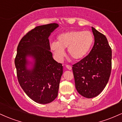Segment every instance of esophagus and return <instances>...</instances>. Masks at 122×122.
Returning <instances> with one entry per match:
<instances>
[{"mask_svg": "<svg viewBox=\"0 0 122 122\" xmlns=\"http://www.w3.org/2000/svg\"><path fill=\"white\" fill-rule=\"evenodd\" d=\"M66 68L68 70H71V69H72V66H71V65H66Z\"/></svg>", "mask_w": 122, "mask_h": 122, "instance_id": "obj_1", "label": "esophagus"}]
</instances>
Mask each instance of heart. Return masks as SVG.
Here are the masks:
<instances>
[{"label":"heart","mask_w":122,"mask_h":122,"mask_svg":"<svg viewBox=\"0 0 122 122\" xmlns=\"http://www.w3.org/2000/svg\"><path fill=\"white\" fill-rule=\"evenodd\" d=\"M94 42L92 33L88 31L71 30L61 33L57 37V42L50 43V49L58 60H62L66 48L69 56L75 60L85 56Z\"/></svg>","instance_id":"heart-1"}]
</instances>
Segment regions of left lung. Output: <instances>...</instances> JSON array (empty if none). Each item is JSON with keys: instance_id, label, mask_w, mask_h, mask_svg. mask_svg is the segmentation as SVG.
Returning a JSON list of instances; mask_svg holds the SVG:
<instances>
[{"instance_id": "8db88e82", "label": "left lung", "mask_w": 122, "mask_h": 122, "mask_svg": "<svg viewBox=\"0 0 122 122\" xmlns=\"http://www.w3.org/2000/svg\"><path fill=\"white\" fill-rule=\"evenodd\" d=\"M95 43L88 55L73 65L75 86L79 94L86 98L97 96L110 79L112 50L104 34L92 27Z\"/></svg>"}]
</instances>
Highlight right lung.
I'll use <instances>...</instances> for the list:
<instances>
[{
	"label": "right lung",
	"instance_id": "obj_1",
	"mask_svg": "<svg viewBox=\"0 0 122 122\" xmlns=\"http://www.w3.org/2000/svg\"><path fill=\"white\" fill-rule=\"evenodd\" d=\"M57 23L37 26L23 36L15 58L19 84L26 94L40 104L51 103L57 97L63 68L53 58L49 37ZM35 59L33 68L27 69V56Z\"/></svg>",
	"mask_w": 122,
	"mask_h": 122
}]
</instances>
